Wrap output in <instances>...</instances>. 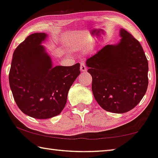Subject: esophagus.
<instances>
[{"label":"esophagus","mask_w":158,"mask_h":158,"mask_svg":"<svg viewBox=\"0 0 158 158\" xmlns=\"http://www.w3.org/2000/svg\"><path fill=\"white\" fill-rule=\"evenodd\" d=\"M80 70H81V72H86L87 70V68L84 63H81V66H80Z\"/></svg>","instance_id":"esophagus-1"}]
</instances>
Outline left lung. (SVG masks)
<instances>
[{
	"label": "left lung",
	"mask_w": 158,
	"mask_h": 158,
	"mask_svg": "<svg viewBox=\"0 0 158 158\" xmlns=\"http://www.w3.org/2000/svg\"><path fill=\"white\" fill-rule=\"evenodd\" d=\"M121 40L107 44L89 58L86 65L92 77L91 89L100 106L123 114L135 107L146 92L148 62L142 46L126 30Z\"/></svg>",
	"instance_id": "obj_1"
}]
</instances>
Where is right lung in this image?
Wrapping results in <instances>:
<instances>
[{"label": "right lung", "mask_w": 158, "mask_h": 158, "mask_svg": "<svg viewBox=\"0 0 158 158\" xmlns=\"http://www.w3.org/2000/svg\"><path fill=\"white\" fill-rule=\"evenodd\" d=\"M46 33H33L15 49L9 72L14 100L21 111L37 119L57 116L67 103L80 64L55 66L42 43Z\"/></svg>", "instance_id": "obj_1"}]
</instances>
